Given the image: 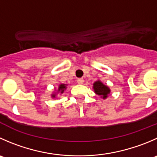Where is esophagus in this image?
I'll list each match as a JSON object with an SVG mask.
<instances>
[{"label": "esophagus", "instance_id": "esophagus-1", "mask_svg": "<svg viewBox=\"0 0 157 157\" xmlns=\"http://www.w3.org/2000/svg\"><path fill=\"white\" fill-rule=\"evenodd\" d=\"M83 81H84V80H83V78H79L78 80H77V83H78L79 84H83Z\"/></svg>", "mask_w": 157, "mask_h": 157}]
</instances>
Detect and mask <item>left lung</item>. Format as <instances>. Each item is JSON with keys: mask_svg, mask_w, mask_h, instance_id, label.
<instances>
[{"mask_svg": "<svg viewBox=\"0 0 157 157\" xmlns=\"http://www.w3.org/2000/svg\"><path fill=\"white\" fill-rule=\"evenodd\" d=\"M94 90L95 94L100 96L103 99H106L110 93V89L103 84L100 80H97L94 83Z\"/></svg>", "mask_w": 157, "mask_h": 157, "instance_id": "left-lung-1", "label": "left lung"}]
</instances>
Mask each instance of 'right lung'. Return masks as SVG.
<instances>
[{
	"label": "right lung",
	"mask_w": 157,
	"mask_h": 157,
	"mask_svg": "<svg viewBox=\"0 0 157 157\" xmlns=\"http://www.w3.org/2000/svg\"><path fill=\"white\" fill-rule=\"evenodd\" d=\"M66 86H67V84L60 83V84L59 85V86H58V89H57V93H60V94H63V93L64 92L65 90H66V88H67ZM56 95H57V94H52V97H53V98H55Z\"/></svg>",
	"instance_id": "add662e5"
}]
</instances>
